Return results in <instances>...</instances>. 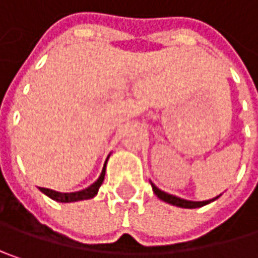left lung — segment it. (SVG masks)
Wrapping results in <instances>:
<instances>
[{
    "label": "left lung",
    "mask_w": 258,
    "mask_h": 258,
    "mask_svg": "<svg viewBox=\"0 0 258 258\" xmlns=\"http://www.w3.org/2000/svg\"><path fill=\"white\" fill-rule=\"evenodd\" d=\"M151 185H152V191L155 192V196L160 199V200H163V202H166V203H169V205H173V206H178V208H185V209H196V208H202V206H206V205H209L211 202H215L220 196H217V197H214V199H209V200H203V202H192V200H186V199H180L178 196H173V194H169V192H166V191H163V189H160L155 183H152L151 182Z\"/></svg>",
    "instance_id": "left-lung-1"
}]
</instances>
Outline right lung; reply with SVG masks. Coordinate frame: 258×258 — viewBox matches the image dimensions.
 Returning a JSON list of instances; mask_svg holds the SVG:
<instances>
[{
    "instance_id": "right-lung-1",
    "label": "right lung",
    "mask_w": 258,
    "mask_h": 258,
    "mask_svg": "<svg viewBox=\"0 0 258 258\" xmlns=\"http://www.w3.org/2000/svg\"><path fill=\"white\" fill-rule=\"evenodd\" d=\"M109 158V157H107ZM106 164H107V160L103 166V170L98 176V179L95 180L94 183H91L88 188L85 189H80V191H75V192H59V191H55V189H50V188H41L38 186V189L46 194L47 197H50L52 200L55 202H59V203H72V202H80V200H88V199H92L97 196L103 180H104V175H106Z\"/></svg>"
}]
</instances>
